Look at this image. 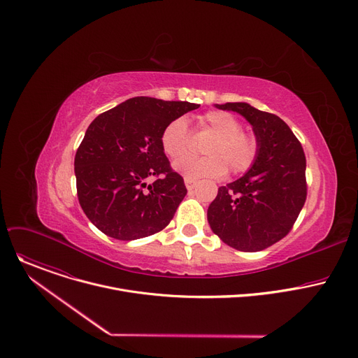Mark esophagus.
Returning a JSON list of instances; mask_svg holds the SVG:
<instances>
[{
  "label": "esophagus",
  "instance_id": "esophagus-1",
  "mask_svg": "<svg viewBox=\"0 0 358 358\" xmlns=\"http://www.w3.org/2000/svg\"><path fill=\"white\" fill-rule=\"evenodd\" d=\"M184 182H185V187H187L188 191H192L196 185V182L194 180H189V178H184Z\"/></svg>",
  "mask_w": 358,
  "mask_h": 358
}]
</instances>
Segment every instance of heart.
I'll list each match as a JSON object with an SVG mask.
<instances>
[{"mask_svg": "<svg viewBox=\"0 0 358 358\" xmlns=\"http://www.w3.org/2000/svg\"><path fill=\"white\" fill-rule=\"evenodd\" d=\"M199 126L214 134L203 148L207 157L202 159L184 157L189 144L184 119L170 122L162 133V147L170 159L177 160L173 164L177 173L195 181L221 177L227 173V167L234 174L252 167L258 156V141L252 134L241 130V122L234 115L220 110L208 112L201 117Z\"/></svg>", "mask_w": 358, "mask_h": 358, "instance_id": "1", "label": "heart"}]
</instances>
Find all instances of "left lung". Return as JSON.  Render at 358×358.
Wrapping results in <instances>:
<instances>
[{"mask_svg":"<svg viewBox=\"0 0 358 358\" xmlns=\"http://www.w3.org/2000/svg\"><path fill=\"white\" fill-rule=\"evenodd\" d=\"M214 106L239 113L252 126L258 156L241 178L218 188L207 211L208 224L231 248L258 252L286 236L304 206V152L276 115L245 101Z\"/></svg>","mask_w":358,"mask_h":358,"instance_id":"1","label":"left lung"}]
</instances>
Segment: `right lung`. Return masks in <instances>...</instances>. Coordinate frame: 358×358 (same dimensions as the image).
Instances as JSON below:
<instances>
[{"instance_id":"obj_1","label":"right lung","mask_w":358,"mask_h":358,"mask_svg":"<svg viewBox=\"0 0 358 358\" xmlns=\"http://www.w3.org/2000/svg\"><path fill=\"white\" fill-rule=\"evenodd\" d=\"M189 101L133 97L99 115L75 156L79 203L89 221L119 241L166 228L187 194L162 147L164 127L198 109ZM148 176H157L152 185Z\"/></svg>"}]
</instances>
